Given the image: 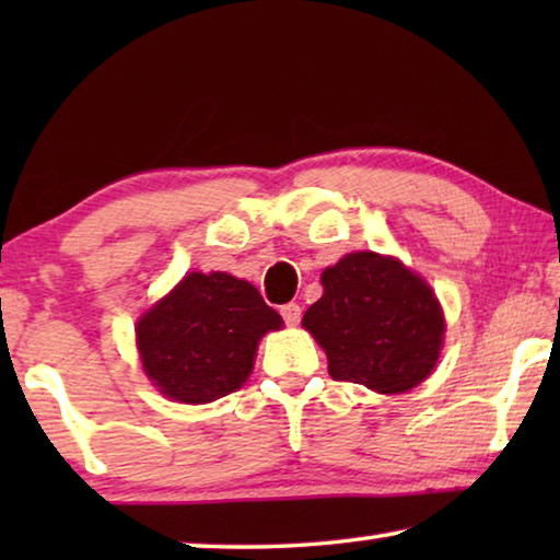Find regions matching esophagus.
Masks as SVG:
<instances>
[{
    "label": "esophagus",
    "instance_id": "obj_1",
    "mask_svg": "<svg viewBox=\"0 0 560 560\" xmlns=\"http://www.w3.org/2000/svg\"><path fill=\"white\" fill-rule=\"evenodd\" d=\"M281 316L287 320V326H299L301 320V306L299 303H287V306H281Z\"/></svg>",
    "mask_w": 560,
    "mask_h": 560
}]
</instances>
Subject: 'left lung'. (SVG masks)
<instances>
[{
  "label": "left lung",
  "mask_w": 560,
  "mask_h": 560,
  "mask_svg": "<svg viewBox=\"0 0 560 560\" xmlns=\"http://www.w3.org/2000/svg\"><path fill=\"white\" fill-rule=\"evenodd\" d=\"M320 283L324 296L301 324L326 350L334 381L395 395L434 371L444 338L442 306L430 283L402 261L353 252L320 273Z\"/></svg>",
  "instance_id": "obj_1"
}]
</instances>
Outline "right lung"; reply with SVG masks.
Listing matches in <instances>:
<instances>
[{"label": "right lung", "instance_id": "add662e5", "mask_svg": "<svg viewBox=\"0 0 560 560\" xmlns=\"http://www.w3.org/2000/svg\"><path fill=\"white\" fill-rule=\"evenodd\" d=\"M249 281L192 271L136 326L143 371L170 400L205 405L242 387L264 334L281 328Z\"/></svg>", "mask_w": 560, "mask_h": 560}]
</instances>
